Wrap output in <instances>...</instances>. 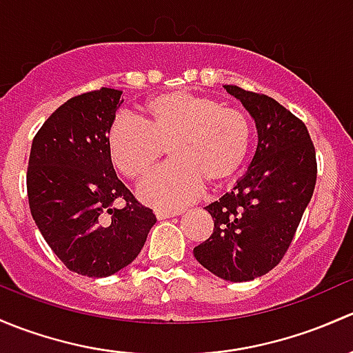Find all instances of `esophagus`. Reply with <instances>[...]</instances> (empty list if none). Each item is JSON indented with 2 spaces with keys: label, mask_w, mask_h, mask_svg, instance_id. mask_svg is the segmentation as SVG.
Listing matches in <instances>:
<instances>
[{
  "label": "esophagus",
  "mask_w": 353,
  "mask_h": 353,
  "mask_svg": "<svg viewBox=\"0 0 353 353\" xmlns=\"http://www.w3.org/2000/svg\"><path fill=\"white\" fill-rule=\"evenodd\" d=\"M181 212H183V210H163V209H158V210H156V217H158L159 221H163V219H170V217L180 216Z\"/></svg>",
  "instance_id": "esophagus-1"
}]
</instances>
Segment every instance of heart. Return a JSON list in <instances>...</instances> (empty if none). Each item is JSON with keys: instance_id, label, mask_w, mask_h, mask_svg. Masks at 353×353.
<instances>
[{"instance_id": "b5f03b06", "label": "heart", "mask_w": 353, "mask_h": 353, "mask_svg": "<svg viewBox=\"0 0 353 353\" xmlns=\"http://www.w3.org/2000/svg\"><path fill=\"white\" fill-rule=\"evenodd\" d=\"M144 123L119 117L107 136L112 165L129 180L150 175L168 146L170 161L137 190L156 209H180L205 181L221 187L241 172L253 143V123L243 108L209 95L168 92L143 107Z\"/></svg>"}]
</instances>
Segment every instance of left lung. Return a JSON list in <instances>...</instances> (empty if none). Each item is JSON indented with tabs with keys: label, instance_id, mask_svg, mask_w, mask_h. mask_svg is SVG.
Segmentation results:
<instances>
[{
	"label": "left lung",
	"instance_id": "8db88e82",
	"mask_svg": "<svg viewBox=\"0 0 353 353\" xmlns=\"http://www.w3.org/2000/svg\"><path fill=\"white\" fill-rule=\"evenodd\" d=\"M253 115L258 146L248 172L209 203L214 232L194 248L217 277L246 282L277 267L314 192L318 163L306 123L263 93L224 85Z\"/></svg>",
	"mask_w": 353,
	"mask_h": 353
}]
</instances>
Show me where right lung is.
I'll list each match as a JSON object with an SVG mask.
<instances>
[{"label": "right lung", "mask_w": 353, "mask_h": 353, "mask_svg": "<svg viewBox=\"0 0 353 353\" xmlns=\"http://www.w3.org/2000/svg\"><path fill=\"white\" fill-rule=\"evenodd\" d=\"M122 92L69 98L32 141L27 170L30 212L43 239L74 274L108 277L139 255L156 223L117 178L107 148Z\"/></svg>", "instance_id": "right-lung-1"}]
</instances>
